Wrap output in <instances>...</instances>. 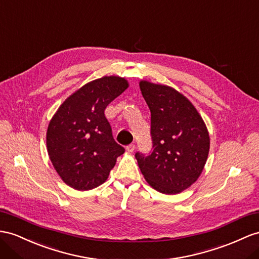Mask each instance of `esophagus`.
Wrapping results in <instances>:
<instances>
[{"mask_svg": "<svg viewBox=\"0 0 259 259\" xmlns=\"http://www.w3.org/2000/svg\"><path fill=\"white\" fill-rule=\"evenodd\" d=\"M125 150H127V152H129V153H134V151L136 150V145L130 144V145H128L127 148H125Z\"/></svg>", "mask_w": 259, "mask_h": 259, "instance_id": "34e87169", "label": "esophagus"}]
</instances>
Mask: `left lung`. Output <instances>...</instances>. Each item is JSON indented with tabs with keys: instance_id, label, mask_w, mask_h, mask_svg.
Returning a JSON list of instances; mask_svg holds the SVG:
<instances>
[{
	"instance_id": "obj_1",
	"label": "left lung",
	"mask_w": 259,
	"mask_h": 259,
	"mask_svg": "<svg viewBox=\"0 0 259 259\" xmlns=\"http://www.w3.org/2000/svg\"><path fill=\"white\" fill-rule=\"evenodd\" d=\"M151 111L153 152L136 154L144 180L156 191L176 195L201 175L210 150L207 125L195 106L168 85L139 82Z\"/></svg>"
}]
</instances>
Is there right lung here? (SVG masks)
Masks as SVG:
<instances>
[{"instance_id": "add662e5", "label": "right lung", "mask_w": 259, "mask_h": 259, "mask_svg": "<svg viewBox=\"0 0 259 259\" xmlns=\"http://www.w3.org/2000/svg\"><path fill=\"white\" fill-rule=\"evenodd\" d=\"M128 88V79L118 75L93 79L72 93L52 116L46 135L48 155L71 188L101 186L124 152L112 138L104 111Z\"/></svg>"}]
</instances>
